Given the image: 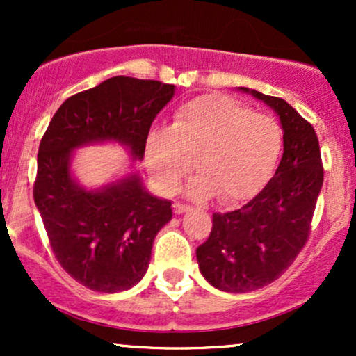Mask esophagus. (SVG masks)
Returning <instances> with one entry per match:
<instances>
[{"instance_id":"obj_1","label":"esophagus","mask_w":356,"mask_h":356,"mask_svg":"<svg viewBox=\"0 0 356 356\" xmlns=\"http://www.w3.org/2000/svg\"><path fill=\"white\" fill-rule=\"evenodd\" d=\"M174 212L175 214H182V212H186V211H189L191 207L187 206V204H181V202H174Z\"/></svg>"}]
</instances>
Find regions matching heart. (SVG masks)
I'll return each mask as SVG.
<instances>
[{"label":"heart","mask_w":356,"mask_h":356,"mask_svg":"<svg viewBox=\"0 0 356 356\" xmlns=\"http://www.w3.org/2000/svg\"><path fill=\"white\" fill-rule=\"evenodd\" d=\"M283 134L275 118L252 113L239 102L219 95L194 99L174 113L169 130L147 138L154 182L165 194L177 191L192 169L199 175L191 192L220 202L248 199L263 186L280 157Z\"/></svg>","instance_id":"obj_1"}]
</instances>
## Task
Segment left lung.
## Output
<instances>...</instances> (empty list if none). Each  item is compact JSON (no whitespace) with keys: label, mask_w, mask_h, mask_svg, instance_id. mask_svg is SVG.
I'll list each match as a JSON object with an SVG mask.
<instances>
[{"label":"left lung","mask_w":356,"mask_h":356,"mask_svg":"<svg viewBox=\"0 0 356 356\" xmlns=\"http://www.w3.org/2000/svg\"><path fill=\"white\" fill-rule=\"evenodd\" d=\"M241 90L275 108L284 130V150L266 187L239 209L212 214L209 238L195 249L202 276L229 293L263 288L291 266L309 238L323 186L313 125L283 99Z\"/></svg>","instance_id":"1"}]
</instances>
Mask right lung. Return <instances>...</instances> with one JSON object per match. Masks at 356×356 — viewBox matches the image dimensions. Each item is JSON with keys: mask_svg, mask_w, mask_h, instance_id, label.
<instances>
[{"mask_svg": "<svg viewBox=\"0 0 356 356\" xmlns=\"http://www.w3.org/2000/svg\"><path fill=\"white\" fill-rule=\"evenodd\" d=\"M172 97L174 85L112 76L65 100L40 142L33 197L51 251L93 291H125L142 280L172 207L144 191L137 174L100 191L81 189L70 175L72 150L117 140L142 159L150 125Z\"/></svg>", "mask_w": 356, "mask_h": 356, "instance_id": "right-lung-1", "label": "right lung"}]
</instances>
